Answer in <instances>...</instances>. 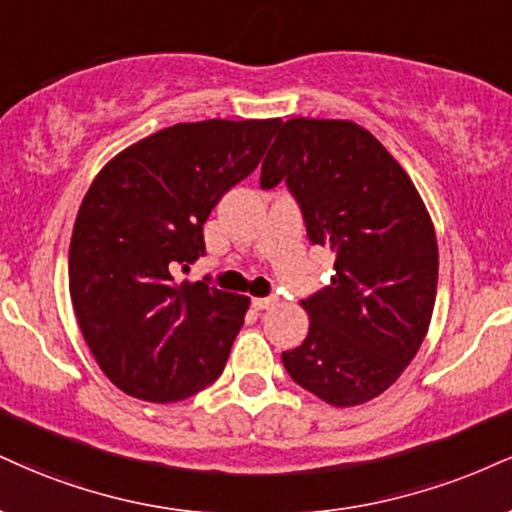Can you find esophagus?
Listing matches in <instances>:
<instances>
[{
    "mask_svg": "<svg viewBox=\"0 0 512 512\" xmlns=\"http://www.w3.org/2000/svg\"><path fill=\"white\" fill-rule=\"evenodd\" d=\"M276 305V298H252V307H255L257 312L262 310H269V307Z\"/></svg>",
    "mask_w": 512,
    "mask_h": 512,
    "instance_id": "esophagus-1",
    "label": "esophagus"
}]
</instances>
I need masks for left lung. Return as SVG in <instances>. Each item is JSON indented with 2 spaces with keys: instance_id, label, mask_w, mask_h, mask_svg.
I'll return each mask as SVG.
<instances>
[{
  "instance_id": "1",
  "label": "left lung",
  "mask_w": 512,
  "mask_h": 512,
  "mask_svg": "<svg viewBox=\"0 0 512 512\" xmlns=\"http://www.w3.org/2000/svg\"><path fill=\"white\" fill-rule=\"evenodd\" d=\"M286 183L315 245L336 252L331 286L303 300L310 331L281 355L295 384L336 408L396 381L432 322L439 245L415 183L367 128L291 119L262 162L264 190Z\"/></svg>"
}]
</instances>
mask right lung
<instances>
[{"label":"right lung","mask_w":512,"mask_h":512,"mask_svg":"<svg viewBox=\"0 0 512 512\" xmlns=\"http://www.w3.org/2000/svg\"><path fill=\"white\" fill-rule=\"evenodd\" d=\"M279 123H176L104 164L80 202L71 303L97 365L128 396L176 403L224 372L250 298L171 272L205 255L209 212L255 171Z\"/></svg>","instance_id":"1"}]
</instances>
